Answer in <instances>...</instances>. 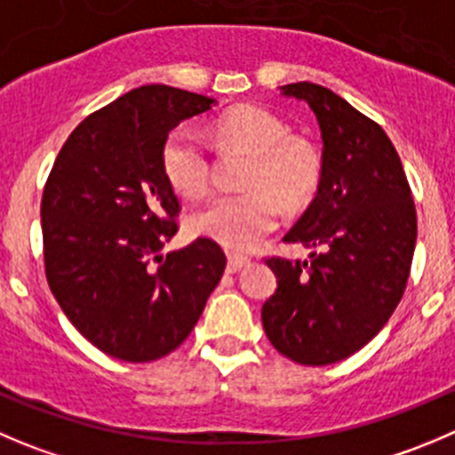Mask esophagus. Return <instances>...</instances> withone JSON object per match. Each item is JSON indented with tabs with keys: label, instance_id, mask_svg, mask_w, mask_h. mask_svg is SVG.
I'll return each instance as SVG.
<instances>
[{
	"label": "esophagus",
	"instance_id": "34e87169",
	"mask_svg": "<svg viewBox=\"0 0 455 455\" xmlns=\"http://www.w3.org/2000/svg\"><path fill=\"white\" fill-rule=\"evenodd\" d=\"M245 266H250L248 257H243V254H228V272H239Z\"/></svg>",
	"mask_w": 455,
	"mask_h": 455
}]
</instances>
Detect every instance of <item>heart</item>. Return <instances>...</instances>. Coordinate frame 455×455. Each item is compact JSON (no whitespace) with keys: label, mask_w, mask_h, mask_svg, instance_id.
Segmentation results:
<instances>
[{"label":"heart","mask_w":455,"mask_h":455,"mask_svg":"<svg viewBox=\"0 0 455 455\" xmlns=\"http://www.w3.org/2000/svg\"><path fill=\"white\" fill-rule=\"evenodd\" d=\"M216 136L250 151L243 192L214 194L189 214L192 235L207 236L232 250H248L279 223L283 201L299 203L315 189L319 160L313 147L290 138L288 127L261 107H236L216 124ZM160 163L167 180L185 196L203 192L210 179V154L194 124H179L167 133Z\"/></svg>","instance_id":"b5f03b06"}]
</instances>
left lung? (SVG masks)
<instances>
[{
	"label": "left lung",
	"mask_w": 455,
	"mask_h": 455,
	"mask_svg": "<svg viewBox=\"0 0 455 455\" xmlns=\"http://www.w3.org/2000/svg\"><path fill=\"white\" fill-rule=\"evenodd\" d=\"M304 100L322 132L317 196L285 243L310 261L270 257L276 292L263 304L267 339L304 366L346 360L384 328L404 295L418 219L400 156L384 129L331 89L281 86Z\"/></svg>",
	"instance_id": "1"
}]
</instances>
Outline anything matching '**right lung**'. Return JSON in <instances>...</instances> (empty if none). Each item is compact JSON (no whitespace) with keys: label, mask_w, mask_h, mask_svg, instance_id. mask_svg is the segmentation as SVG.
<instances>
[{"label":"right lung","mask_w":455,"mask_h":455,"mask_svg":"<svg viewBox=\"0 0 455 455\" xmlns=\"http://www.w3.org/2000/svg\"><path fill=\"white\" fill-rule=\"evenodd\" d=\"M214 98L167 84L133 89L82 120L42 196L44 267L68 322L102 353L154 362L196 326L225 270L216 241L160 254L179 198L160 163L167 133Z\"/></svg>","instance_id":"add662e5"}]
</instances>
